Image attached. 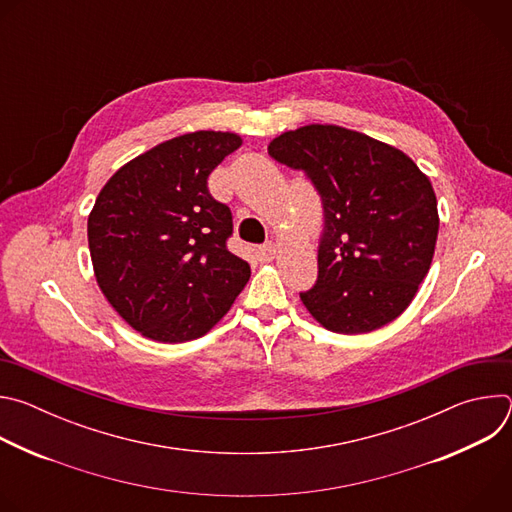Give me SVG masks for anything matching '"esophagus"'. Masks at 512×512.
<instances>
[{"instance_id":"34e87169","label":"esophagus","mask_w":512,"mask_h":512,"mask_svg":"<svg viewBox=\"0 0 512 512\" xmlns=\"http://www.w3.org/2000/svg\"><path fill=\"white\" fill-rule=\"evenodd\" d=\"M277 255V245L275 243H267L263 247H259V259L261 261H273Z\"/></svg>"}]
</instances>
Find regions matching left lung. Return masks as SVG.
<instances>
[{"instance_id":"left-lung-1","label":"left lung","mask_w":512,"mask_h":512,"mask_svg":"<svg viewBox=\"0 0 512 512\" xmlns=\"http://www.w3.org/2000/svg\"><path fill=\"white\" fill-rule=\"evenodd\" d=\"M304 170L324 206L318 281L300 294L326 330L373 332L399 318L429 271L440 216L429 178L389 143L340 125H304L269 143Z\"/></svg>"}]
</instances>
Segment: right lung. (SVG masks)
<instances>
[{
	"mask_svg": "<svg viewBox=\"0 0 512 512\" xmlns=\"http://www.w3.org/2000/svg\"><path fill=\"white\" fill-rule=\"evenodd\" d=\"M231 131H194L158 143L101 188L87 235L97 283L141 336L188 342L231 310L251 267L227 249L233 216L208 176L241 148Z\"/></svg>",
	"mask_w": 512,
	"mask_h": 512,
	"instance_id": "right-lung-1",
	"label": "right lung"
}]
</instances>
